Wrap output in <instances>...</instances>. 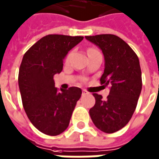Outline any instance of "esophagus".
I'll use <instances>...</instances> for the list:
<instances>
[{
	"instance_id": "1",
	"label": "esophagus",
	"mask_w": 159,
	"mask_h": 159,
	"mask_svg": "<svg viewBox=\"0 0 159 159\" xmlns=\"http://www.w3.org/2000/svg\"><path fill=\"white\" fill-rule=\"evenodd\" d=\"M85 94H88V92H87L85 89H84V90H83V95H85Z\"/></svg>"
}]
</instances>
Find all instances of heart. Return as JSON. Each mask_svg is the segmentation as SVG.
I'll return each instance as SVG.
<instances>
[{"mask_svg":"<svg viewBox=\"0 0 159 159\" xmlns=\"http://www.w3.org/2000/svg\"><path fill=\"white\" fill-rule=\"evenodd\" d=\"M89 50H92V49H89ZM89 50H88V51H89Z\"/></svg>","mask_w":159,"mask_h":159,"instance_id":"1","label":"heart"}]
</instances>
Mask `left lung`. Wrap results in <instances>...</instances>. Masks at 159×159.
Segmentation results:
<instances>
[{"instance_id":"1","label":"left lung","mask_w":159,"mask_h":159,"mask_svg":"<svg viewBox=\"0 0 159 159\" xmlns=\"http://www.w3.org/2000/svg\"><path fill=\"white\" fill-rule=\"evenodd\" d=\"M102 50L104 70L101 84L110 85L106 100L94 93V107L89 116L96 127L105 133H114L129 123L138 104L142 89V74L136 53L115 34L85 36Z\"/></svg>"}]
</instances>
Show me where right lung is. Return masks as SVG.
<instances>
[{"instance_id":"add662e5","label":"right lung","mask_w":159,"mask_h":159,"mask_svg":"<svg viewBox=\"0 0 159 159\" xmlns=\"http://www.w3.org/2000/svg\"><path fill=\"white\" fill-rule=\"evenodd\" d=\"M83 36L48 34L40 39L23 56L18 76L21 100L32 125L41 132L57 136L70 121L82 89L58 90L54 75L61 73L63 60Z\"/></svg>"}]
</instances>
